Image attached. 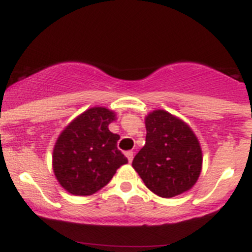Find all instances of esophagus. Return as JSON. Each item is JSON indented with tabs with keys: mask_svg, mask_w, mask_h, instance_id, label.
<instances>
[{
	"mask_svg": "<svg viewBox=\"0 0 252 252\" xmlns=\"http://www.w3.org/2000/svg\"><path fill=\"white\" fill-rule=\"evenodd\" d=\"M126 158H128V162L130 163L131 160H133V152H130V151H129V152H126Z\"/></svg>",
	"mask_w": 252,
	"mask_h": 252,
	"instance_id": "esophagus-1",
	"label": "esophagus"
}]
</instances>
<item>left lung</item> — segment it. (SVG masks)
<instances>
[{"label":"left lung","mask_w":252,"mask_h":252,"mask_svg":"<svg viewBox=\"0 0 252 252\" xmlns=\"http://www.w3.org/2000/svg\"><path fill=\"white\" fill-rule=\"evenodd\" d=\"M146 144L131 167L147 188L163 198L189 191L202 171V148L192 128L167 110L148 113Z\"/></svg>","instance_id":"left-lung-1"}]
</instances>
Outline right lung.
<instances>
[{
  "label": "right lung",
  "mask_w": 252,
  "mask_h": 252,
  "mask_svg": "<svg viewBox=\"0 0 252 252\" xmlns=\"http://www.w3.org/2000/svg\"><path fill=\"white\" fill-rule=\"evenodd\" d=\"M114 110L92 106L74 118L59 134L53 169L59 185L74 196H90L108 185L128 159L117 147L119 135L109 130Z\"/></svg>",
  "instance_id": "1"
}]
</instances>
